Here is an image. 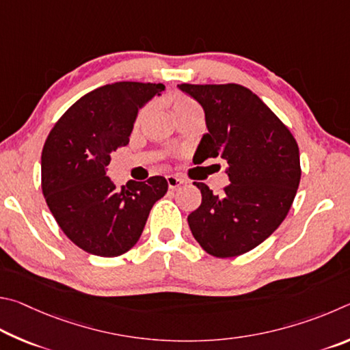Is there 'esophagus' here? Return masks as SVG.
Instances as JSON below:
<instances>
[{"label":"esophagus","mask_w":350,"mask_h":350,"mask_svg":"<svg viewBox=\"0 0 350 350\" xmlns=\"http://www.w3.org/2000/svg\"><path fill=\"white\" fill-rule=\"evenodd\" d=\"M165 180H167L169 189H176V187H180L183 183H185V180H181V178H178V176H175V175H167V176H165Z\"/></svg>","instance_id":"34e87169"}]
</instances>
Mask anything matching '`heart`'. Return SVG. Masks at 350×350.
<instances>
[{
  "label": "heart",
  "instance_id": "b5f03b06",
  "mask_svg": "<svg viewBox=\"0 0 350 350\" xmlns=\"http://www.w3.org/2000/svg\"><path fill=\"white\" fill-rule=\"evenodd\" d=\"M147 112H149V109L141 110L137 116V122H135V124L139 126L147 116ZM172 112H174L175 118H180V116L187 115V113H200V107H198V104L192 100V98L180 95V96H175L174 100H172Z\"/></svg>",
  "mask_w": 350,
  "mask_h": 350
}]
</instances>
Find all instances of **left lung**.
Returning <instances> with one entry per match:
<instances>
[{
    "label": "left lung",
    "instance_id": "left-lung-1",
    "mask_svg": "<svg viewBox=\"0 0 350 350\" xmlns=\"http://www.w3.org/2000/svg\"><path fill=\"white\" fill-rule=\"evenodd\" d=\"M204 110L207 133L193 159L223 158L230 185L215 195L204 183L201 204L189 213L195 240L207 254L230 258L249 252L283 223L301 178L299 150L280 118L240 84H180Z\"/></svg>",
    "mask_w": 350,
    "mask_h": 350
}]
</instances>
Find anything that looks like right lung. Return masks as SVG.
Returning a JSON list of instances; mask_svg holds the SVG:
<instances>
[{"label": "right lung", "instance_id": "1", "mask_svg": "<svg viewBox=\"0 0 350 350\" xmlns=\"http://www.w3.org/2000/svg\"><path fill=\"white\" fill-rule=\"evenodd\" d=\"M163 84L120 81L89 92L61 116L41 153V187L61 230L88 254L118 256L139 240L152 206L167 192L164 176L116 189L110 153L129 144L138 110Z\"/></svg>", "mask_w": 350, "mask_h": 350}]
</instances>
